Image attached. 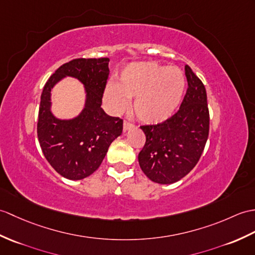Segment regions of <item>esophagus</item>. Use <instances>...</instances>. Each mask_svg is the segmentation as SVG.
Listing matches in <instances>:
<instances>
[{
    "label": "esophagus",
    "instance_id": "34e87169",
    "mask_svg": "<svg viewBox=\"0 0 255 255\" xmlns=\"http://www.w3.org/2000/svg\"><path fill=\"white\" fill-rule=\"evenodd\" d=\"M133 127V124L129 123L127 121H124V125H123V128H124V131H127V130H129L130 128Z\"/></svg>",
    "mask_w": 255,
    "mask_h": 255
}]
</instances>
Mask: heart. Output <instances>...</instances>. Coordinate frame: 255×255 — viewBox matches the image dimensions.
Returning <instances> with one entry per match:
<instances>
[{
	"label": "heart",
	"instance_id": "b5f03b06",
	"mask_svg": "<svg viewBox=\"0 0 255 255\" xmlns=\"http://www.w3.org/2000/svg\"><path fill=\"white\" fill-rule=\"evenodd\" d=\"M185 87V77L179 68L153 62L134 63L123 70L117 85H108L104 98L114 114L123 113L128 99H134L135 116L145 124H158L178 109Z\"/></svg>",
	"mask_w": 255,
	"mask_h": 255
}]
</instances>
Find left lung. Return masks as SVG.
Here are the masks:
<instances>
[{"label": "left lung", "instance_id": "8db88e82", "mask_svg": "<svg viewBox=\"0 0 255 255\" xmlns=\"http://www.w3.org/2000/svg\"><path fill=\"white\" fill-rule=\"evenodd\" d=\"M186 96L176 114L156 125L140 128L145 144L138 155L142 171L152 181L168 185L190 173L209 137L210 114L205 87L186 65Z\"/></svg>", "mask_w": 255, "mask_h": 255}]
</instances>
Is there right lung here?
I'll return each instance as SVG.
<instances>
[{"instance_id": "add662e5", "label": "right lung", "mask_w": 255, "mask_h": 255, "mask_svg": "<svg viewBox=\"0 0 255 255\" xmlns=\"http://www.w3.org/2000/svg\"><path fill=\"white\" fill-rule=\"evenodd\" d=\"M108 57L76 58L55 70L43 88L37 126L38 139L45 158L58 174L80 180L93 174L106 152L123 131V120L109 116L101 108L110 69ZM64 76H74L85 86L86 103L72 120L51 114L50 91Z\"/></svg>"}]
</instances>
